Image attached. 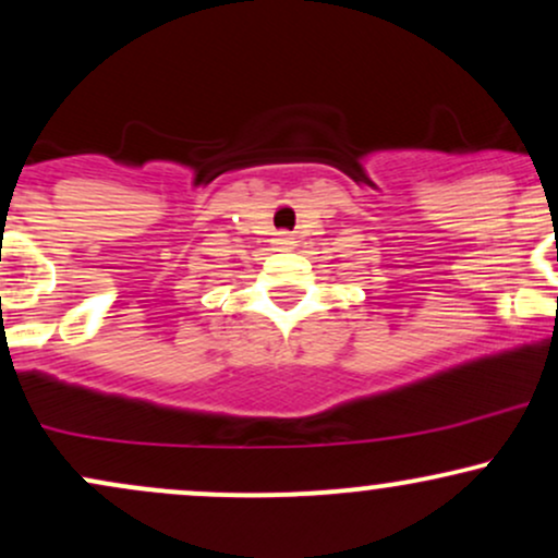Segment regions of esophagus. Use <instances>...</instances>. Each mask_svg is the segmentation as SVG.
Segmentation results:
<instances>
[{
    "instance_id": "34e87169",
    "label": "esophagus",
    "mask_w": 558,
    "mask_h": 558,
    "mask_svg": "<svg viewBox=\"0 0 558 558\" xmlns=\"http://www.w3.org/2000/svg\"><path fill=\"white\" fill-rule=\"evenodd\" d=\"M291 243H293V241H291V239H286V235H283V239H280V246H286V248H288V246H291Z\"/></svg>"
}]
</instances>
